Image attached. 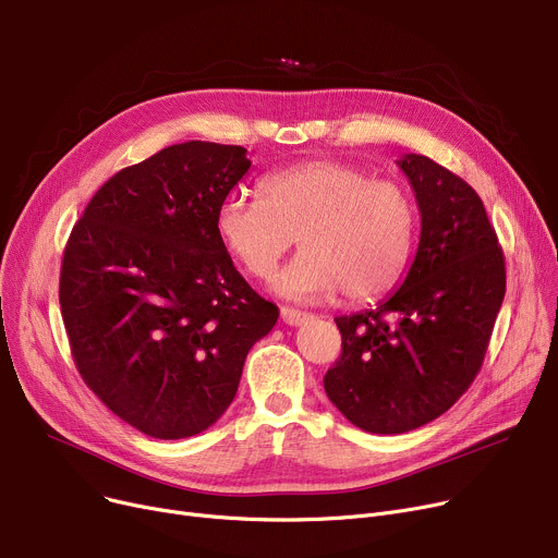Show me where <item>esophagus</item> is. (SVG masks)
Wrapping results in <instances>:
<instances>
[{
    "label": "esophagus",
    "instance_id": "34e87169",
    "mask_svg": "<svg viewBox=\"0 0 558 558\" xmlns=\"http://www.w3.org/2000/svg\"><path fill=\"white\" fill-rule=\"evenodd\" d=\"M311 315L306 311H300V308H292V306H281V319L290 326H300L308 319Z\"/></svg>",
    "mask_w": 558,
    "mask_h": 558
}]
</instances>
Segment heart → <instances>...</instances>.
I'll use <instances>...</instances> for the list:
<instances>
[{
	"label": "heart",
	"instance_id": "obj_1",
	"mask_svg": "<svg viewBox=\"0 0 558 558\" xmlns=\"http://www.w3.org/2000/svg\"><path fill=\"white\" fill-rule=\"evenodd\" d=\"M220 243L239 266L266 279L298 239L304 250L275 277L288 300L336 290L365 302L395 288L414 247L416 207L395 180L336 159L292 163L260 180V201L229 195L216 211Z\"/></svg>",
	"mask_w": 558,
	"mask_h": 558
}]
</instances>
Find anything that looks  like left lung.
Instances as JSON below:
<instances>
[{"mask_svg": "<svg viewBox=\"0 0 558 558\" xmlns=\"http://www.w3.org/2000/svg\"><path fill=\"white\" fill-rule=\"evenodd\" d=\"M421 211L401 288L374 311L336 317L342 353L324 376L357 428L401 435L452 408L475 380L505 300V254L480 195L425 155L399 159Z\"/></svg>", "mask_w": 558, "mask_h": 558, "instance_id": "left-lung-1", "label": "left lung"}]
</instances>
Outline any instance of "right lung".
I'll return each mask as SVG.
<instances>
[{"mask_svg": "<svg viewBox=\"0 0 558 558\" xmlns=\"http://www.w3.org/2000/svg\"><path fill=\"white\" fill-rule=\"evenodd\" d=\"M184 142L112 175L74 225L60 311L85 385L155 439H184L234 401L279 308L234 268L216 211L252 161Z\"/></svg>", "mask_w": 558, "mask_h": 558, "instance_id": "right-lung-1", "label": "right lung"}]
</instances>
